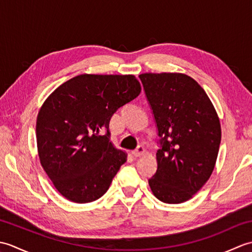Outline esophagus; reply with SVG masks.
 I'll return each mask as SVG.
<instances>
[{"label":"esophagus","instance_id":"obj_1","mask_svg":"<svg viewBox=\"0 0 252 252\" xmlns=\"http://www.w3.org/2000/svg\"><path fill=\"white\" fill-rule=\"evenodd\" d=\"M144 153H145V148H144L143 146H137L135 151L132 152V155L134 157H141V156H143Z\"/></svg>","mask_w":252,"mask_h":252}]
</instances>
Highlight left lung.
<instances>
[{
	"mask_svg": "<svg viewBox=\"0 0 252 252\" xmlns=\"http://www.w3.org/2000/svg\"><path fill=\"white\" fill-rule=\"evenodd\" d=\"M140 79L160 136L157 171L148 184L159 200L184 202L207 183L215 169L220 119L205 90L187 74L148 72Z\"/></svg>",
	"mask_w": 252,
	"mask_h": 252,
	"instance_id": "8db88e82",
	"label": "left lung"
}]
</instances>
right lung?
<instances>
[{
  "mask_svg": "<svg viewBox=\"0 0 252 252\" xmlns=\"http://www.w3.org/2000/svg\"><path fill=\"white\" fill-rule=\"evenodd\" d=\"M141 90L133 74L84 73L60 85L41 106L37 154L66 199L87 203L108 190L126 161V154L110 142V118Z\"/></svg>",
  "mask_w": 252,
  "mask_h": 252,
  "instance_id": "1",
  "label": "right lung"
}]
</instances>
